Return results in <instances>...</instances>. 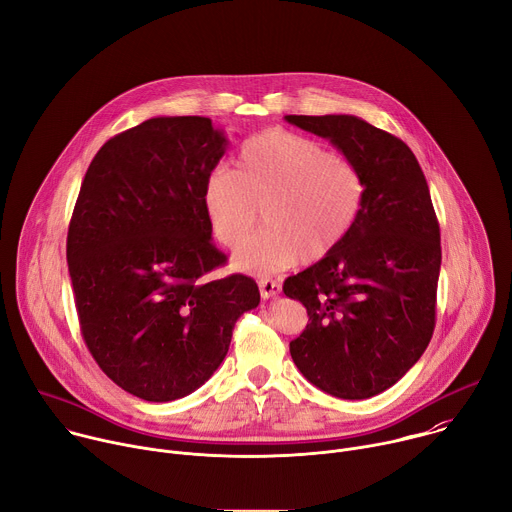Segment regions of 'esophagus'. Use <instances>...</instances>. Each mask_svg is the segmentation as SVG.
Returning a JSON list of instances; mask_svg holds the SVG:
<instances>
[{
  "label": "esophagus",
  "mask_w": 512,
  "mask_h": 512,
  "mask_svg": "<svg viewBox=\"0 0 512 512\" xmlns=\"http://www.w3.org/2000/svg\"><path fill=\"white\" fill-rule=\"evenodd\" d=\"M258 288H260V296L266 300V298H274L280 294V284L276 280H270V278H262L258 282Z\"/></svg>",
  "instance_id": "1"
}]
</instances>
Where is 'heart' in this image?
<instances>
[{
  "instance_id": "obj_1",
  "label": "heart",
  "mask_w": 512,
  "mask_h": 512,
  "mask_svg": "<svg viewBox=\"0 0 512 512\" xmlns=\"http://www.w3.org/2000/svg\"><path fill=\"white\" fill-rule=\"evenodd\" d=\"M363 201L365 179L353 163L280 129L246 141L236 175L218 169L203 185V210L226 248L239 246L263 212L265 230L232 258L248 274L325 260L355 228Z\"/></svg>"
}]
</instances>
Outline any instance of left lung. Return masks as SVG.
Segmentation results:
<instances>
[{
	"mask_svg": "<svg viewBox=\"0 0 512 512\" xmlns=\"http://www.w3.org/2000/svg\"><path fill=\"white\" fill-rule=\"evenodd\" d=\"M284 119L329 139L365 179L347 240L284 282L309 313L290 355L325 393L367 399L410 371L434 333L442 248L430 189L412 149L359 117Z\"/></svg>",
	"mask_w": 512,
	"mask_h": 512,
	"instance_id": "1",
	"label": "left lung"
}]
</instances>
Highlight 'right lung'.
<instances>
[{
    "instance_id": "obj_1",
    "label": "right lung",
    "mask_w": 512,
    "mask_h": 512,
    "mask_svg": "<svg viewBox=\"0 0 512 512\" xmlns=\"http://www.w3.org/2000/svg\"><path fill=\"white\" fill-rule=\"evenodd\" d=\"M228 139L208 117H155L94 155L68 228L80 331L98 367L145 401H173L224 361L240 315L260 302L212 242L203 185Z\"/></svg>"
}]
</instances>
